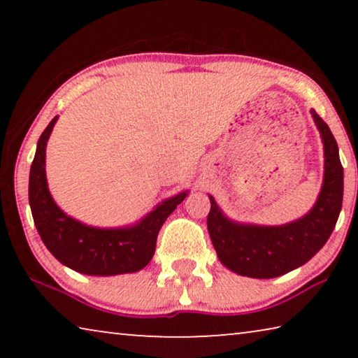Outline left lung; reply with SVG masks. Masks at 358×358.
Instances as JSON below:
<instances>
[{"instance_id":"8db88e82","label":"left lung","mask_w":358,"mask_h":358,"mask_svg":"<svg viewBox=\"0 0 358 358\" xmlns=\"http://www.w3.org/2000/svg\"><path fill=\"white\" fill-rule=\"evenodd\" d=\"M311 115L324 143V180L316 203L305 216L282 226L237 222L224 215L213 196H208L211 243L221 264L234 273L257 280L286 275L316 256L336 226L344 189L338 143L316 110Z\"/></svg>"}]
</instances>
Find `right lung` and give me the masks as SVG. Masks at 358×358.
Listing matches in <instances>:
<instances>
[{
	"mask_svg": "<svg viewBox=\"0 0 358 358\" xmlns=\"http://www.w3.org/2000/svg\"><path fill=\"white\" fill-rule=\"evenodd\" d=\"M57 120L53 118L41 134L29 171V207L41 240L53 257L78 273L113 276L142 270L153 257L162 224L189 191L157 203L131 226L94 227L66 215L53 201L45 175V148Z\"/></svg>",
	"mask_w": 358,
	"mask_h": 358,
	"instance_id": "obj_1",
	"label": "right lung"
}]
</instances>
